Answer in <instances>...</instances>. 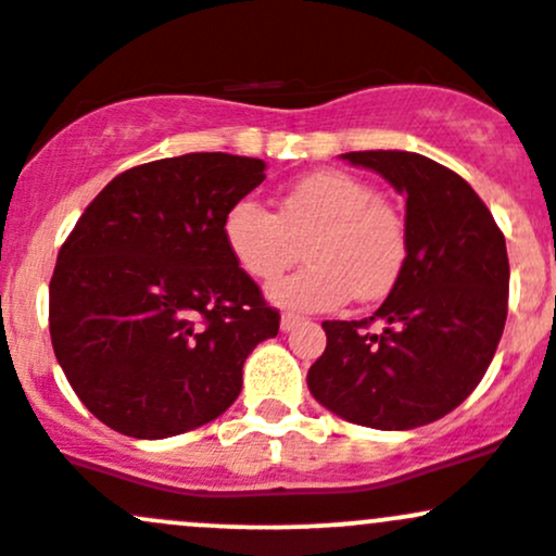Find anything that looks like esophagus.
<instances>
[{
  "label": "esophagus",
  "mask_w": 556,
  "mask_h": 556,
  "mask_svg": "<svg viewBox=\"0 0 556 556\" xmlns=\"http://www.w3.org/2000/svg\"><path fill=\"white\" fill-rule=\"evenodd\" d=\"M301 323H304V319H301L299 314H282V319H279V328H282V333H290V330L299 328Z\"/></svg>",
  "instance_id": "obj_1"
}]
</instances>
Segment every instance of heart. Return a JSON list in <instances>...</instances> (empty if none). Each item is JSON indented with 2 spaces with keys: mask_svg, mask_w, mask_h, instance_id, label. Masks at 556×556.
<instances>
[{
  "mask_svg": "<svg viewBox=\"0 0 556 556\" xmlns=\"http://www.w3.org/2000/svg\"><path fill=\"white\" fill-rule=\"evenodd\" d=\"M228 255L252 279H274L299 257L309 266L268 285L271 304L293 312H328L357 295L382 299L403 274L408 228L374 185L344 172H317L290 185L277 215L255 199H239L223 217Z\"/></svg>",
  "mask_w": 556,
  "mask_h": 556,
  "instance_id": "b5f03b06",
  "label": "heart"
}]
</instances>
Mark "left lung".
Returning <instances> with one entry per match:
<instances>
[{"label":"left lung","mask_w":556,"mask_h":556,"mask_svg":"<svg viewBox=\"0 0 556 556\" xmlns=\"http://www.w3.org/2000/svg\"><path fill=\"white\" fill-rule=\"evenodd\" d=\"M406 195L408 257L366 319H325L309 392L341 419L412 430L457 408L495 357L508 314L506 239L476 190L406 150L344 153ZM371 321H382L379 331Z\"/></svg>","instance_id":"obj_1"}]
</instances>
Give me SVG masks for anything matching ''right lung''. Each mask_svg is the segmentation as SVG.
Listing matches in <instances>:
<instances>
[{
	"label": "right lung",
	"instance_id": "1",
	"mask_svg": "<svg viewBox=\"0 0 556 556\" xmlns=\"http://www.w3.org/2000/svg\"><path fill=\"white\" fill-rule=\"evenodd\" d=\"M261 159L188 153L117 174L50 279V341L88 412L131 439L220 417L279 312L228 255L223 217L266 179Z\"/></svg>",
	"mask_w": 556,
	"mask_h": 556
}]
</instances>
